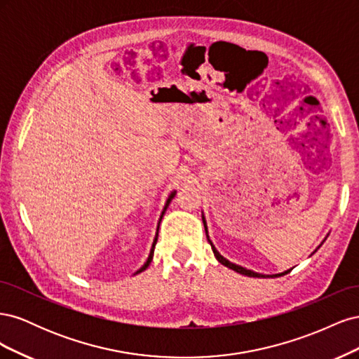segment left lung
I'll return each instance as SVG.
<instances>
[{"label": "left lung", "mask_w": 359, "mask_h": 359, "mask_svg": "<svg viewBox=\"0 0 359 359\" xmlns=\"http://www.w3.org/2000/svg\"><path fill=\"white\" fill-rule=\"evenodd\" d=\"M202 220H203V226H205L206 238H208V241H210L208 231H206V222H205V219H203V215H202ZM210 244H211V248H212V252H214V256L217 257V260H219V262H220L222 265H224V266H227V268H231V269L236 271V273H240V274H243V276H247V277H280V276H285V274L290 273V269H289V271H285V273H281V274H274V276H264V274L255 273V271H252V269H245V268H243V266H240V265H235V264L229 262V260L224 259V257H223V256H222L219 252H217L215 247L212 245V243H211V241H210ZM314 252H316V250H314Z\"/></svg>", "instance_id": "1"}]
</instances>
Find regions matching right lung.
<instances>
[{"label":"right lung","instance_id":"right-lung-1","mask_svg":"<svg viewBox=\"0 0 359 359\" xmlns=\"http://www.w3.org/2000/svg\"><path fill=\"white\" fill-rule=\"evenodd\" d=\"M175 193H177V191H172V193H170V196H169V199H168V202H166V205H165V210H163V212H161V215H160V222H161V219H163V214H165V211H166V208L169 206L170 201L173 199V196H175ZM160 222H158V226H160ZM157 235H158V231H157ZM157 235H156V238H154V243H153V247H151V252H149V256H148V259H147V262L144 264V266H142V268H140L139 271H136V274H139V273H142V271H145V269L149 266L151 260H153L154 247H156V243H157Z\"/></svg>","mask_w":359,"mask_h":359}]
</instances>
